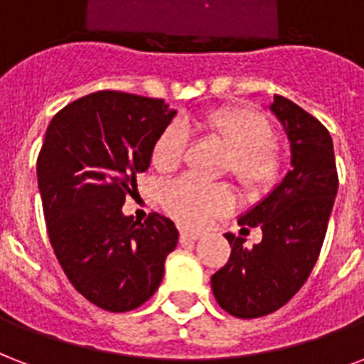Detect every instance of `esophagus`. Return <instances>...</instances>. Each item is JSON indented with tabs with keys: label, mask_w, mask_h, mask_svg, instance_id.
<instances>
[{
	"label": "esophagus",
	"mask_w": 364,
	"mask_h": 364,
	"mask_svg": "<svg viewBox=\"0 0 364 364\" xmlns=\"http://www.w3.org/2000/svg\"><path fill=\"white\" fill-rule=\"evenodd\" d=\"M198 237H200V235H198V232H194V231H181V232H179V240H181V244L193 242V240H196Z\"/></svg>",
	"instance_id": "obj_1"
}]
</instances>
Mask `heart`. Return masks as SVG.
<instances>
[{"mask_svg": "<svg viewBox=\"0 0 364 364\" xmlns=\"http://www.w3.org/2000/svg\"><path fill=\"white\" fill-rule=\"evenodd\" d=\"M198 127L208 139L225 149L223 171H229L246 198L259 200L281 183L284 154L274 145V127L262 110L244 105L215 108L202 116ZM185 152L187 132L179 124H170L154 141L151 162L158 171L168 173L181 166ZM160 200L176 221L196 229L208 219L231 212L235 196L225 183L181 177L164 185Z\"/></svg>", "mask_w": 364, "mask_h": 364, "instance_id": "obj_1", "label": "heart"}]
</instances>
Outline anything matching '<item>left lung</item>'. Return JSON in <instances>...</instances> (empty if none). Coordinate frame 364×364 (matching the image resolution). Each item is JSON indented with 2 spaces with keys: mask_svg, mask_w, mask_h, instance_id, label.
<instances>
[{
  "mask_svg": "<svg viewBox=\"0 0 364 364\" xmlns=\"http://www.w3.org/2000/svg\"><path fill=\"white\" fill-rule=\"evenodd\" d=\"M273 114L290 141L292 170L274 191L238 218L240 235L259 227L254 248L227 232L229 262L212 277L221 309L238 318L265 317L294 298L311 274L323 248L338 193L334 145L328 129L287 97L274 95Z\"/></svg>",
  "mask_w": 364,
  "mask_h": 364,
  "instance_id": "1",
  "label": "left lung"
}]
</instances>
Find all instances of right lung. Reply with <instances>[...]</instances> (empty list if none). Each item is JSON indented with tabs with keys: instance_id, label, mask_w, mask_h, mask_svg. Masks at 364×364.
Instances as JSON below:
<instances>
[{
	"instance_id": "add662e5",
	"label": "right lung",
	"mask_w": 364,
	"mask_h": 364,
	"mask_svg": "<svg viewBox=\"0 0 364 364\" xmlns=\"http://www.w3.org/2000/svg\"><path fill=\"white\" fill-rule=\"evenodd\" d=\"M173 116L162 99L107 90L66 105L47 127L38 187L49 240L72 287L105 311L145 304L177 246L171 219L122 213Z\"/></svg>"
}]
</instances>
